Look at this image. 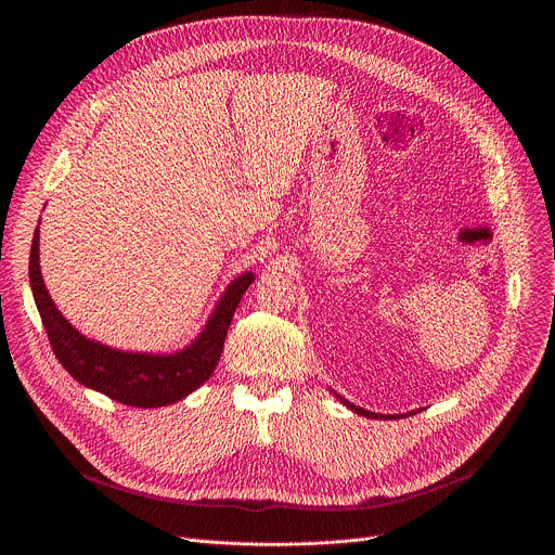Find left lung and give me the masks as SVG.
<instances>
[{"instance_id": "left-lung-1", "label": "left lung", "mask_w": 555, "mask_h": 555, "mask_svg": "<svg viewBox=\"0 0 555 555\" xmlns=\"http://www.w3.org/2000/svg\"><path fill=\"white\" fill-rule=\"evenodd\" d=\"M338 400H340V402H343V404H345V406H347V409H351V411H356V413H358V415H364V417H375V420H377V417H379V420H384V415H375V413H369V411H364V409H358V406H353V404H349V402H347V400H343V398H340V395H338ZM395 417H404V415H395ZM388 420H390V417H388Z\"/></svg>"}]
</instances>
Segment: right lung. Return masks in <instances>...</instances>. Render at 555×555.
Instances as JSON below:
<instances>
[{
    "mask_svg": "<svg viewBox=\"0 0 555 555\" xmlns=\"http://www.w3.org/2000/svg\"><path fill=\"white\" fill-rule=\"evenodd\" d=\"M28 270L33 296L50 347L63 369L83 386L135 409L176 404L210 377L223 351V340L236 305L255 281V274L246 272L230 283L208 325L191 347L171 356H151L125 353L88 340L63 319L43 285L39 270V228L33 236Z\"/></svg>",
    "mask_w": 555,
    "mask_h": 555,
    "instance_id": "obj_1",
    "label": "right lung"
}]
</instances>
